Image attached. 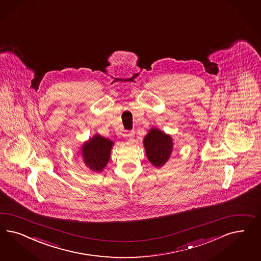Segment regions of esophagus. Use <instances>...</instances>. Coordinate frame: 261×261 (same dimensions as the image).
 I'll list each match as a JSON object with an SVG mask.
<instances>
[{"label": "esophagus", "instance_id": "esophagus-1", "mask_svg": "<svg viewBox=\"0 0 261 261\" xmlns=\"http://www.w3.org/2000/svg\"><path fill=\"white\" fill-rule=\"evenodd\" d=\"M134 136H135V132H134V130H132V132H129V133L126 134V138H128V139L133 138Z\"/></svg>", "mask_w": 261, "mask_h": 261}]
</instances>
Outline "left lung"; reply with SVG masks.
Masks as SVG:
<instances>
[{"instance_id":"1","label":"left lung","mask_w":261,"mask_h":261,"mask_svg":"<svg viewBox=\"0 0 261 261\" xmlns=\"http://www.w3.org/2000/svg\"><path fill=\"white\" fill-rule=\"evenodd\" d=\"M143 144L148 160L155 167L163 166L173 151L172 137L155 127L149 130Z\"/></svg>"}]
</instances>
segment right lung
<instances>
[{"label": "right lung", "instance_id": "right-lung-1", "mask_svg": "<svg viewBox=\"0 0 261 261\" xmlns=\"http://www.w3.org/2000/svg\"><path fill=\"white\" fill-rule=\"evenodd\" d=\"M113 142L100 135H95L82 147L84 164L94 172H101L109 162Z\"/></svg>", "mask_w": 261, "mask_h": 261}]
</instances>
